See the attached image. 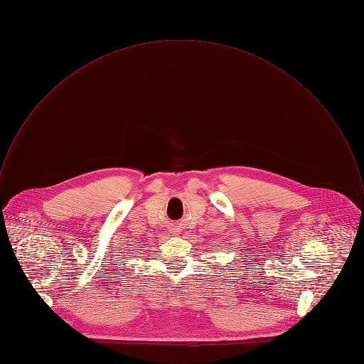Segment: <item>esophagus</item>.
<instances>
[{
    "instance_id": "1",
    "label": "esophagus",
    "mask_w": 364,
    "mask_h": 364,
    "mask_svg": "<svg viewBox=\"0 0 364 364\" xmlns=\"http://www.w3.org/2000/svg\"><path fill=\"white\" fill-rule=\"evenodd\" d=\"M179 233V229H175V235H178Z\"/></svg>"
}]
</instances>
